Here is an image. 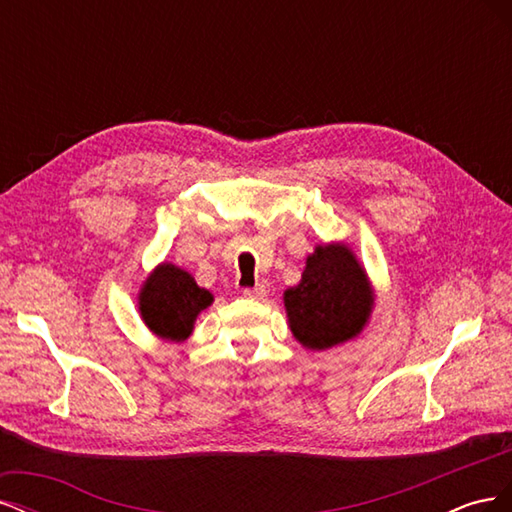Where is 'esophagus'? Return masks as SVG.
I'll use <instances>...</instances> for the list:
<instances>
[{"label": "esophagus", "instance_id": "esophagus-1", "mask_svg": "<svg viewBox=\"0 0 512 512\" xmlns=\"http://www.w3.org/2000/svg\"><path fill=\"white\" fill-rule=\"evenodd\" d=\"M243 294H245V297H252V299H267L269 286H267L265 282H262V284H256L254 288H245Z\"/></svg>", "mask_w": 512, "mask_h": 512}]
</instances>
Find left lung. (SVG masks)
Masks as SVG:
<instances>
[{
	"instance_id": "left-lung-1",
	"label": "left lung",
	"mask_w": 512,
	"mask_h": 512,
	"mask_svg": "<svg viewBox=\"0 0 512 512\" xmlns=\"http://www.w3.org/2000/svg\"><path fill=\"white\" fill-rule=\"evenodd\" d=\"M290 331L309 350H329L356 337L374 309L367 273L346 243L318 245L301 282L284 292Z\"/></svg>"
}]
</instances>
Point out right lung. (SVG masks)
Masks as SVG:
<instances>
[{
	"label": "right lung",
	"mask_w": 512,
	"mask_h": 512,
	"mask_svg": "<svg viewBox=\"0 0 512 512\" xmlns=\"http://www.w3.org/2000/svg\"><path fill=\"white\" fill-rule=\"evenodd\" d=\"M211 303L213 294L170 262L153 269L138 292V312L149 331L177 344L192 335L196 316Z\"/></svg>",
	"instance_id": "obj_1"
}]
</instances>
